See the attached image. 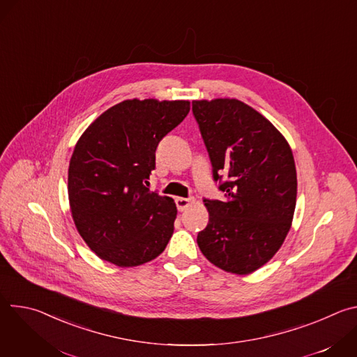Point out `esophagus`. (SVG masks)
<instances>
[{
  "mask_svg": "<svg viewBox=\"0 0 357 357\" xmlns=\"http://www.w3.org/2000/svg\"><path fill=\"white\" fill-rule=\"evenodd\" d=\"M175 203H176V208L179 212H183L186 211L189 206H192L195 203V197H176L175 199Z\"/></svg>",
  "mask_w": 357,
  "mask_h": 357,
  "instance_id": "1",
  "label": "esophagus"
}]
</instances>
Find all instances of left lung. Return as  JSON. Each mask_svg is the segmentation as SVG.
Here are the masks:
<instances>
[{
  "label": "left lung",
  "instance_id": "8db88e82",
  "mask_svg": "<svg viewBox=\"0 0 357 357\" xmlns=\"http://www.w3.org/2000/svg\"><path fill=\"white\" fill-rule=\"evenodd\" d=\"M206 145L213 181L225 199H203L206 229L200 251L216 267L250 274L273 259L284 243L296 203L292 151L259 112L236 98L192 101Z\"/></svg>",
  "mask_w": 357,
  "mask_h": 357
}]
</instances>
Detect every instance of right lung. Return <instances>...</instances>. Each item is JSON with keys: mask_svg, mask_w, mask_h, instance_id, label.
I'll use <instances>...</instances> for the list:
<instances>
[{"mask_svg": "<svg viewBox=\"0 0 357 357\" xmlns=\"http://www.w3.org/2000/svg\"><path fill=\"white\" fill-rule=\"evenodd\" d=\"M189 101L126 100L96 119L77 141L68 192L77 231L100 259L134 267L158 257L174 233L176 206L149 192L160 141Z\"/></svg>", "mask_w": 357, "mask_h": 357, "instance_id": "1", "label": "right lung"}]
</instances>
